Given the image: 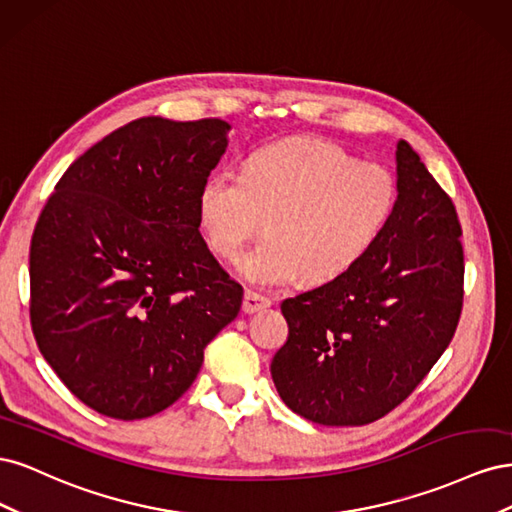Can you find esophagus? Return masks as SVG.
I'll list each match as a JSON object with an SVG mask.
<instances>
[{"instance_id":"esophagus-1","label":"esophagus","mask_w":512,"mask_h":512,"mask_svg":"<svg viewBox=\"0 0 512 512\" xmlns=\"http://www.w3.org/2000/svg\"><path fill=\"white\" fill-rule=\"evenodd\" d=\"M271 305L269 297H262V294L254 290H245V299H243V312L245 314H256L260 309H265Z\"/></svg>"}]
</instances>
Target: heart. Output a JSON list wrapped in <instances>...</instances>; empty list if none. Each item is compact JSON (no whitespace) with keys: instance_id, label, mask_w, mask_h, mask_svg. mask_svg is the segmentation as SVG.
I'll list each match as a JSON object with an SVG mask.
<instances>
[{"instance_id":"b5f03b06","label":"heart","mask_w":512,"mask_h":512,"mask_svg":"<svg viewBox=\"0 0 512 512\" xmlns=\"http://www.w3.org/2000/svg\"><path fill=\"white\" fill-rule=\"evenodd\" d=\"M397 203L389 168L361 164L324 138L292 136L254 149L243 175L211 173L198 192V220L224 260H239L267 226L271 235L241 265L258 286H286L301 275L327 284L374 252Z\"/></svg>"}]
</instances>
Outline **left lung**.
Here are the masks:
<instances>
[{
  "mask_svg": "<svg viewBox=\"0 0 512 512\" xmlns=\"http://www.w3.org/2000/svg\"><path fill=\"white\" fill-rule=\"evenodd\" d=\"M399 203L359 267L282 301L286 344L271 376L284 404L318 425L374 423L404 401L451 344L463 305L461 224L451 196L406 143Z\"/></svg>",
  "mask_w": 512,
  "mask_h": 512,
  "instance_id": "left-lung-1",
  "label": "left lung"
}]
</instances>
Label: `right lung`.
I'll return each instance as SVG.
<instances>
[{"instance_id": "obj_1", "label": "right lung", "mask_w": 512, "mask_h": 512, "mask_svg": "<svg viewBox=\"0 0 512 512\" xmlns=\"http://www.w3.org/2000/svg\"><path fill=\"white\" fill-rule=\"evenodd\" d=\"M222 119L141 117L55 185L29 250V318L74 397L119 421L173 406L243 288L200 235L198 192L226 151Z\"/></svg>"}]
</instances>
